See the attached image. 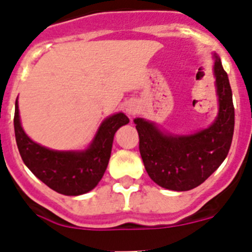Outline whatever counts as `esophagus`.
<instances>
[{"label": "esophagus", "mask_w": 252, "mask_h": 252, "mask_svg": "<svg viewBox=\"0 0 252 252\" xmlns=\"http://www.w3.org/2000/svg\"><path fill=\"white\" fill-rule=\"evenodd\" d=\"M126 110L129 115H135L138 112V108L134 105V104H129V105L126 108Z\"/></svg>", "instance_id": "obj_1"}]
</instances>
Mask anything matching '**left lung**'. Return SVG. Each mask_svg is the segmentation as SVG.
I'll list each match as a JSON object with an SVG mask.
<instances>
[{"label":"left lung","mask_w":252,"mask_h":252,"mask_svg":"<svg viewBox=\"0 0 252 252\" xmlns=\"http://www.w3.org/2000/svg\"><path fill=\"white\" fill-rule=\"evenodd\" d=\"M219 115L208 128L189 135L164 133L137 118L139 152L152 181L172 191H188L205 182L227 157L235 126V108L227 72L215 54Z\"/></svg>","instance_id":"left-lung-1"}]
</instances>
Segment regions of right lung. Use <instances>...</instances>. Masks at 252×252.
Returning a JSON list of instances; mask_svg holds the SVG:
<instances>
[{"mask_svg":"<svg viewBox=\"0 0 252 252\" xmlns=\"http://www.w3.org/2000/svg\"><path fill=\"white\" fill-rule=\"evenodd\" d=\"M15 106V137L22 160L38 180L65 196L87 193L98 185L109 163L115 131L129 123L123 113L110 115L99 126L87 151H53L27 137L20 122L17 100Z\"/></svg>","mask_w":252,"mask_h":252,"instance_id":"add662e5","label":"right lung"}]
</instances>
